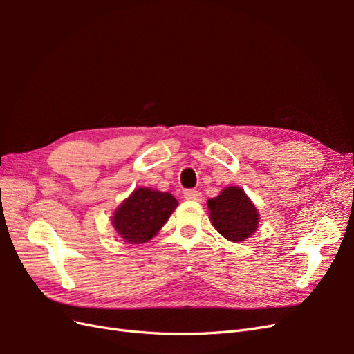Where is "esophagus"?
Masks as SVG:
<instances>
[{"label": "esophagus", "mask_w": 354, "mask_h": 354, "mask_svg": "<svg viewBox=\"0 0 354 354\" xmlns=\"http://www.w3.org/2000/svg\"><path fill=\"white\" fill-rule=\"evenodd\" d=\"M183 196L186 199H190V201H201L202 199V194L199 190L196 189H187L183 192Z\"/></svg>", "instance_id": "obj_1"}]
</instances>
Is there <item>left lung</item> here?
<instances>
[{
  "mask_svg": "<svg viewBox=\"0 0 354 354\" xmlns=\"http://www.w3.org/2000/svg\"><path fill=\"white\" fill-rule=\"evenodd\" d=\"M207 205L212 226L227 241L242 242L259 226V212L239 187H226Z\"/></svg>",
  "mask_w": 354,
  "mask_h": 354,
  "instance_id": "obj_1",
  "label": "left lung"
}]
</instances>
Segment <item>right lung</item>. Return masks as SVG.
Masks as SVG:
<instances>
[{
  "label": "right lung",
  "mask_w": 354,
  "mask_h": 354,
  "mask_svg": "<svg viewBox=\"0 0 354 354\" xmlns=\"http://www.w3.org/2000/svg\"><path fill=\"white\" fill-rule=\"evenodd\" d=\"M178 205L168 192L137 189L113 214V226L128 243H143L158 233Z\"/></svg>",
  "instance_id": "right-lung-1"
}]
</instances>
